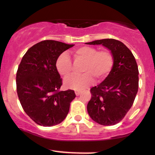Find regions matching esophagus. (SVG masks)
<instances>
[{
  "label": "esophagus",
  "instance_id": "1",
  "mask_svg": "<svg viewBox=\"0 0 155 155\" xmlns=\"http://www.w3.org/2000/svg\"><path fill=\"white\" fill-rule=\"evenodd\" d=\"M81 93H82V91H78V90L75 91V94H76V96H79Z\"/></svg>",
  "mask_w": 155,
  "mask_h": 155
}]
</instances>
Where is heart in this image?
Here are the masks:
<instances>
[{
	"instance_id": "b5f03b06",
	"label": "heart",
	"mask_w": 155,
	"mask_h": 155,
	"mask_svg": "<svg viewBox=\"0 0 155 155\" xmlns=\"http://www.w3.org/2000/svg\"><path fill=\"white\" fill-rule=\"evenodd\" d=\"M75 61L84 62L82 75H75L66 78L64 85L73 90H83L91 85L94 78L100 81L106 77L111 71L113 65L112 56L108 51H97L91 46H82L73 51ZM56 69L63 76L71 73L73 64L67 53H62L56 61Z\"/></svg>"
}]
</instances>
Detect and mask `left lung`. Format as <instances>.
<instances>
[{
  "label": "left lung",
  "mask_w": 155,
  "mask_h": 155,
  "mask_svg": "<svg viewBox=\"0 0 155 155\" xmlns=\"http://www.w3.org/2000/svg\"><path fill=\"white\" fill-rule=\"evenodd\" d=\"M102 45L111 51L113 65L101 83L91 88L87 105L88 115L101 125H114L123 119L132 107L138 91L139 70L134 54L125 45L115 39L85 43Z\"/></svg>",
  "instance_id": "8db88e82"
}]
</instances>
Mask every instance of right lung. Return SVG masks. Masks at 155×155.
<instances>
[{
    "label": "right lung",
    "mask_w": 155,
    "mask_h": 155,
    "mask_svg": "<svg viewBox=\"0 0 155 155\" xmlns=\"http://www.w3.org/2000/svg\"><path fill=\"white\" fill-rule=\"evenodd\" d=\"M73 46L55 40L41 41L28 50L18 66V99L26 114L39 125L62 122L76 97L74 91H59L62 81L56 69L58 58Z\"/></svg>",
    "instance_id": "right-lung-1"
}]
</instances>
